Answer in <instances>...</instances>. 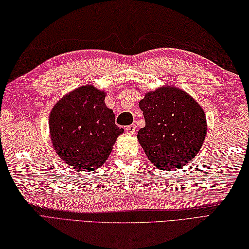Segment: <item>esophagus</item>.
<instances>
[{"label": "esophagus", "mask_w": 249, "mask_h": 249, "mask_svg": "<svg viewBox=\"0 0 249 249\" xmlns=\"http://www.w3.org/2000/svg\"><path fill=\"white\" fill-rule=\"evenodd\" d=\"M135 129H136L135 124H130L128 126H125V132L126 133H130V134H134Z\"/></svg>", "instance_id": "34e87169"}]
</instances>
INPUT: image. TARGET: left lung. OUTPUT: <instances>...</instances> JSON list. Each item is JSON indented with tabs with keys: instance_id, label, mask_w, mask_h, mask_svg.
I'll use <instances>...</instances> for the list:
<instances>
[{
	"instance_id": "1",
	"label": "left lung",
	"mask_w": 249,
	"mask_h": 249,
	"mask_svg": "<svg viewBox=\"0 0 249 249\" xmlns=\"http://www.w3.org/2000/svg\"><path fill=\"white\" fill-rule=\"evenodd\" d=\"M139 107L145 126L138 131V142L156 168L173 171L195 159L207 135V120L192 96L168 84L145 93Z\"/></svg>"
}]
</instances>
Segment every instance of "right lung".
I'll return each instance as SVG.
<instances>
[{
	"label": "right lung",
	"mask_w": 249,
	"mask_h": 249,
	"mask_svg": "<svg viewBox=\"0 0 249 249\" xmlns=\"http://www.w3.org/2000/svg\"><path fill=\"white\" fill-rule=\"evenodd\" d=\"M106 96L104 89L83 84L52 108L48 125L53 150L77 171H94L104 165L124 133L106 106Z\"/></svg>",
	"instance_id": "1"
}]
</instances>
